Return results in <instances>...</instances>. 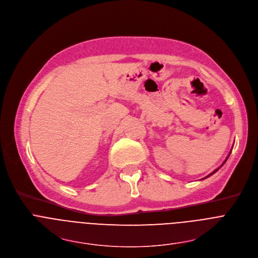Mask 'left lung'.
<instances>
[{"instance_id":"left-lung-1","label":"left lung","mask_w":258,"mask_h":258,"mask_svg":"<svg viewBox=\"0 0 258 258\" xmlns=\"http://www.w3.org/2000/svg\"><path fill=\"white\" fill-rule=\"evenodd\" d=\"M225 162H226V161H225ZM225 162H224V164H225ZM218 170H219V168H218V169H217V170H215V171H214V172H213V173H212V174H214V173H215V172H217V171H218ZM212 174H210V175H209V176H211V175H212ZM209 176H207V177H209Z\"/></svg>"}]
</instances>
